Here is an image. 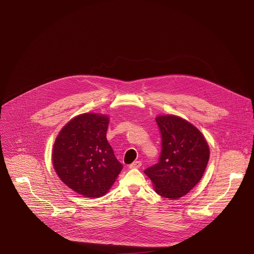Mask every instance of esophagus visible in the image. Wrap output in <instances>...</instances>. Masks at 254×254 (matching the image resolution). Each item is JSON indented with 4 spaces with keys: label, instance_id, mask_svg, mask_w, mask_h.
Listing matches in <instances>:
<instances>
[{
    "label": "esophagus",
    "instance_id": "obj_1",
    "mask_svg": "<svg viewBox=\"0 0 254 254\" xmlns=\"http://www.w3.org/2000/svg\"><path fill=\"white\" fill-rule=\"evenodd\" d=\"M140 166H141L140 161H134L133 163H131L129 165V169H138V168H140Z\"/></svg>",
    "mask_w": 254,
    "mask_h": 254
}]
</instances>
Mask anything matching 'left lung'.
<instances>
[{
  "instance_id": "8db88e82",
  "label": "left lung",
  "mask_w": 254,
  "mask_h": 254,
  "mask_svg": "<svg viewBox=\"0 0 254 254\" xmlns=\"http://www.w3.org/2000/svg\"><path fill=\"white\" fill-rule=\"evenodd\" d=\"M156 122L162 136L161 156L144 174L160 196L178 199L201 180L209 161V146L201 131L184 119L160 116Z\"/></svg>"
}]
</instances>
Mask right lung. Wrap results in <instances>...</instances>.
Masks as SVG:
<instances>
[{"mask_svg": "<svg viewBox=\"0 0 254 254\" xmlns=\"http://www.w3.org/2000/svg\"><path fill=\"white\" fill-rule=\"evenodd\" d=\"M107 116L83 114L58 133L52 152L56 174L71 190L98 198L112 188L123 169L106 139Z\"/></svg>", "mask_w": 254, "mask_h": 254, "instance_id": "1", "label": "right lung"}]
</instances>
